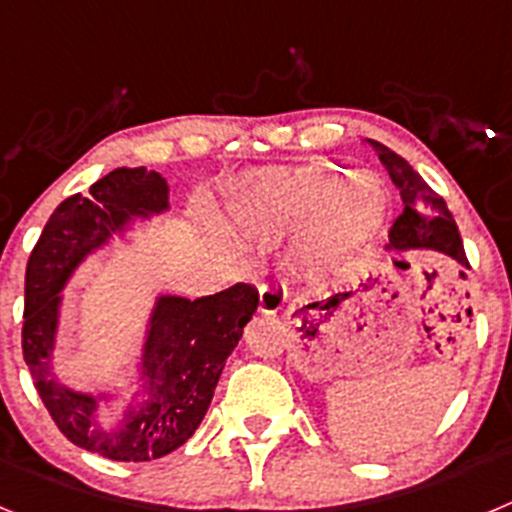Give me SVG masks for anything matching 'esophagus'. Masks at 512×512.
Here are the masks:
<instances>
[{"label": "esophagus", "instance_id": "34e87169", "mask_svg": "<svg viewBox=\"0 0 512 512\" xmlns=\"http://www.w3.org/2000/svg\"><path fill=\"white\" fill-rule=\"evenodd\" d=\"M284 300H287L284 289L274 287V284H261L259 310L264 312V315H277V312L284 307Z\"/></svg>", "mask_w": 512, "mask_h": 512}]
</instances>
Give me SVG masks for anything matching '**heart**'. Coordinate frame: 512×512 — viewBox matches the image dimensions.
Masks as SVG:
<instances>
[{
  "instance_id": "b5f03b06",
  "label": "heart",
  "mask_w": 512,
  "mask_h": 512,
  "mask_svg": "<svg viewBox=\"0 0 512 512\" xmlns=\"http://www.w3.org/2000/svg\"><path fill=\"white\" fill-rule=\"evenodd\" d=\"M343 171L330 164H305L261 174L228 202L230 223L256 238L307 228L315 256H341L382 228L387 197L372 179H348L333 194Z\"/></svg>"
}]
</instances>
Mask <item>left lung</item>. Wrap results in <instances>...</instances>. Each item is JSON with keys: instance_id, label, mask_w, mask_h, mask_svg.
Returning a JSON list of instances; mask_svg holds the SVG:
<instances>
[{"instance_id": "1", "label": "left lung", "mask_w": 512, "mask_h": 512, "mask_svg": "<svg viewBox=\"0 0 512 512\" xmlns=\"http://www.w3.org/2000/svg\"><path fill=\"white\" fill-rule=\"evenodd\" d=\"M377 151L395 187L402 197V215L390 230V251H438L451 256L461 266H469L459 228L451 217L446 202L423 182V176L413 169L402 156L390 151L377 140H366Z\"/></svg>"}]
</instances>
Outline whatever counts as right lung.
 Here are the masks:
<instances>
[{"label":"right lung","instance_id":"right-lung-1","mask_svg":"<svg viewBox=\"0 0 512 512\" xmlns=\"http://www.w3.org/2000/svg\"><path fill=\"white\" fill-rule=\"evenodd\" d=\"M169 210V184L158 171H110L89 194L63 200L45 223L25 271L22 354L35 390L56 420L58 431L79 449L112 461H151L176 451L200 428L225 361L233 354L248 320L259 307L251 284H233L210 297L158 295L148 315L138 359V390L122 405L112 425L102 410L120 392L74 390L58 379L63 289L99 248L122 238L133 223Z\"/></svg>","mask_w":512,"mask_h":512}]
</instances>
